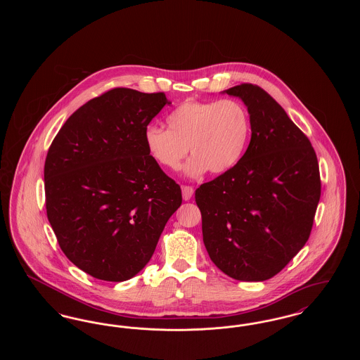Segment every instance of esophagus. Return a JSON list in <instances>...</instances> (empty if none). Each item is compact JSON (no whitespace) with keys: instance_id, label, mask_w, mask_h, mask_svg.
I'll return each instance as SVG.
<instances>
[{"instance_id":"esophagus-1","label":"esophagus","mask_w":360,"mask_h":360,"mask_svg":"<svg viewBox=\"0 0 360 360\" xmlns=\"http://www.w3.org/2000/svg\"><path fill=\"white\" fill-rule=\"evenodd\" d=\"M193 193H194V188L191 186H186V185L182 186V197L185 201H188L193 197Z\"/></svg>"}]
</instances>
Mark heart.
Instances as JSON below:
<instances>
[{"instance_id": "1", "label": "heart", "mask_w": 360, "mask_h": 360, "mask_svg": "<svg viewBox=\"0 0 360 360\" xmlns=\"http://www.w3.org/2000/svg\"><path fill=\"white\" fill-rule=\"evenodd\" d=\"M167 129L148 125L144 144L155 162L176 170L188 155L185 174L197 178L205 172L232 170L245 151L251 120L245 106L235 100L185 101L166 117Z\"/></svg>"}]
</instances>
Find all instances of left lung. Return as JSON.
Returning a JSON list of instances; mask_svg holds the SVG:
<instances>
[{
    "label": "left lung",
    "mask_w": 360,
    "mask_h": 360,
    "mask_svg": "<svg viewBox=\"0 0 360 360\" xmlns=\"http://www.w3.org/2000/svg\"><path fill=\"white\" fill-rule=\"evenodd\" d=\"M224 93L248 109L251 141L239 163L195 190L202 236L224 274L260 282L278 274L308 241L321 195L316 153L262 87Z\"/></svg>",
    "instance_id": "1"
}]
</instances>
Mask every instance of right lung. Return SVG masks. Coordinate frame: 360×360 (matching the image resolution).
Here are the masks:
<instances>
[{"instance_id": "add662e5", "label": "right lung", "mask_w": 360, "mask_h": 360, "mask_svg": "<svg viewBox=\"0 0 360 360\" xmlns=\"http://www.w3.org/2000/svg\"><path fill=\"white\" fill-rule=\"evenodd\" d=\"M165 93L116 87L75 110L44 165L47 217L78 269L122 282L144 269L172 213L178 184L148 154L144 131Z\"/></svg>"}]
</instances>
